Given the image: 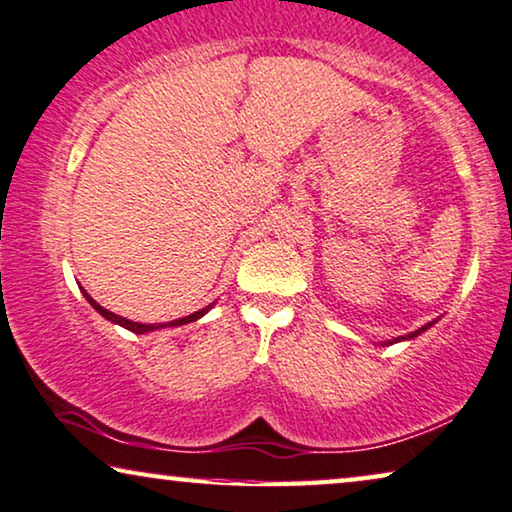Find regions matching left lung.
<instances>
[{
	"instance_id": "8db88e82",
	"label": "left lung",
	"mask_w": 512,
	"mask_h": 512,
	"mask_svg": "<svg viewBox=\"0 0 512 512\" xmlns=\"http://www.w3.org/2000/svg\"><path fill=\"white\" fill-rule=\"evenodd\" d=\"M429 325H432V323H427V325H425V328H420V330H416V332H411V335H406V337H416V335H420V332H422V330H427V328H429ZM406 337H402V339H406ZM397 342H399V339H397Z\"/></svg>"
}]
</instances>
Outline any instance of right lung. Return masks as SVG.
I'll list each match as a JSON object with an SVG mask.
<instances>
[{
  "instance_id": "1",
  "label": "right lung",
  "mask_w": 512,
  "mask_h": 512,
  "mask_svg": "<svg viewBox=\"0 0 512 512\" xmlns=\"http://www.w3.org/2000/svg\"><path fill=\"white\" fill-rule=\"evenodd\" d=\"M83 295L87 298V302H90V305L99 311L101 316H106L108 321H113V323H120L122 328H127V330H131V332H136V335H143V332H150V330H159V328H170V325H173V328H177V325H184V323H194V321H198V318H201L203 314H207V309L210 307H205V309H201V311H194V314H189V316H184V318H177V321H170V323H150V325H145V323H133V321H129V318H122V316H117V314H113V311H108V309H103L99 302H94L90 295H87L85 291H83Z\"/></svg>"
}]
</instances>
